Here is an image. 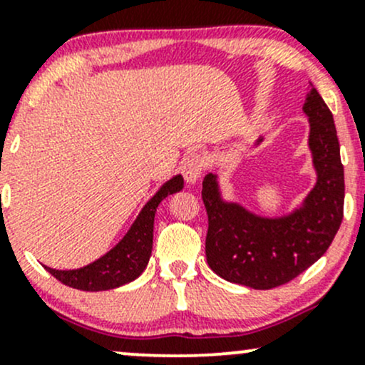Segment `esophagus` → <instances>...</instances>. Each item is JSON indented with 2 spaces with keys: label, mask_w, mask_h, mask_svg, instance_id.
I'll return each mask as SVG.
<instances>
[{
  "label": "esophagus",
  "mask_w": 365,
  "mask_h": 365,
  "mask_svg": "<svg viewBox=\"0 0 365 365\" xmlns=\"http://www.w3.org/2000/svg\"><path fill=\"white\" fill-rule=\"evenodd\" d=\"M203 168H205V158H203L202 155L195 153V155L187 156L182 163V175L184 179H186V182L187 184L197 182L200 175H202Z\"/></svg>",
  "instance_id": "34e87169"
}]
</instances>
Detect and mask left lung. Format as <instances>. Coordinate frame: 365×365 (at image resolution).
<instances>
[{"label": "left lung", "instance_id": "obj_1", "mask_svg": "<svg viewBox=\"0 0 365 365\" xmlns=\"http://www.w3.org/2000/svg\"><path fill=\"white\" fill-rule=\"evenodd\" d=\"M303 111L309 118V150L317 184L303 207L284 217H259L219 195L215 175L203 179L202 200L209 215L207 262L225 280L266 291L308 269L334 240L344 205V172L332 113L315 88Z\"/></svg>", "mask_w": 365, "mask_h": 365}]
</instances>
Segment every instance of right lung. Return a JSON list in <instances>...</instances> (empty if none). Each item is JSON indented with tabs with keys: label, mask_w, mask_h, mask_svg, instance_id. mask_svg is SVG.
I'll return each mask as SVG.
<instances>
[{
	"label": "right lung",
	"mask_w": 365,
	"mask_h": 365,
	"mask_svg": "<svg viewBox=\"0 0 365 365\" xmlns=\"http://www.w3.org/2000/svg\"><path fill=\"white\" fill-rule=\"evenodd\" d=\"M184 186L181 175H175L162 186V190L144 205L135 222L123 240L115 249L109 250L106 256L97 259L92 264L83 266L80 269H52L46 268L58 282L80 291H109L135 280L150 261L153 249V222L158 203L172 193H178Z\"/></svg>",
	"instance_id": "right-lung-1"
}]
</instances>
